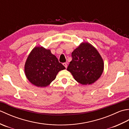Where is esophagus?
Listing matches in <instances>:
<instances>
[{
  "label": "esophagus",
  "mask_w": 129,
  "mask_h": 129,
  "mask_svg": "<svg viewBox=\"0 0 129 129\" xmlns=\"http://www.w3.org/2000/svg\"><path fill=\"white\" fill-rule=\"evenodd\" d=\"M63 65H64V66L65 67V68H67V63L66 62H64V63H63Z\"/></svg>",
  "instance_id": "1"
}]
</instances>
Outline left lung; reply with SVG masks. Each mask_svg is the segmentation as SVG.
Wrapping results in <instances>:
<instances>
[{
    "instance_id": "1",
    "label": "left lung",
    "mask_w": 129,
    "mask_h": 129,
    "mask_svg": "<svg viewBox=\"0 0 129 129\" xmlns=\"http://www.w3.org/2000/svg\"><path fill=\"white\" fill-rule=\"evenodd\" d=\"M72 60L67 68L75 80L83 85L91 84L102 74L104 62L96 49L83 43L72 54Z\"/></svg>"
}]
</instances>
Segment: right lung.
<instances>
[{"instance_id": "add662e5", "label": "right lung", "mask_w": 129, "mask_h": 129, "mask_svg": "<svg viewBox=\"0 0 129 129\" xmlns=\"http://www.w3.org/2000/svg\"><path fill=\"white\" fill-rule=\"evenodd\" d=\"M65 69L50 50L35 47L30 53L25 64L27 79L34 85L45 87L56 78L60 70Z\"/></svg>"}]
</instances>
